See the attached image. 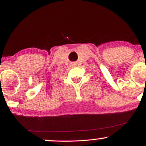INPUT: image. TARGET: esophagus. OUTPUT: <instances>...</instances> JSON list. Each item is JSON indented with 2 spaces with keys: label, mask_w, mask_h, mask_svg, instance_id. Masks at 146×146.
I'll list each match as a JSON object with an SVG mask.
<instances>
[{
  "label": "esophagus",
  "mask_w": 146,
  "mask_h": 146,
  "mask_svg": "<svg viewBox=\"0 0 146 146\" xmlns=\"http://www.w3.org/2000/svg\"><path fill=\"white\" fill-rule=\"evenodd\" d=\"M72 65H73V66H75V65H77V64L75 62H73V64H72Z\"/></svg>",
  "instance_id": "obj_1"
}]
</instances>
